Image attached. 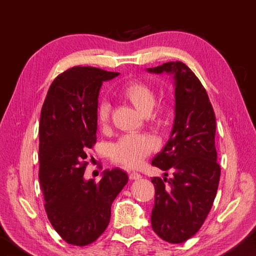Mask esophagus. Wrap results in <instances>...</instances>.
Here are the masks:
<instances>
[{
    "mask_svg": "<svg viewBox=\"0 0 256 256\" xmlns=\"http://www.w3.org/2000/svg\"><path fill=\"white\" fill-rule=\"evenodd\" d=\"M128 177H130V180H140V178H142V176L138 174V172H130L128 174Z\"/></svg>",
    "mask_w": 256,
    "mask_h": 256,
    "instance_id": "esophagus-1",
    "label": "esophagus"
}]
</instances>
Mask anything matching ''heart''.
I'll list each match as a JSON object with an SVG mask.
<instances>
[{
	"instance_id": "obj_1",
	"label": "heart",
	"mask_w": 256,
	"mask_h": 256,
	"mask_svg": "<svg viewBox=\"0 0 256 256\" xmlns=\"http://www.w3.org/2000/svg\"><path fill=\"white\" fill-rule=\"evenodd\" d=\"M120 96L131 104L141 115L148 116L156 106V94L154 89L144 82L131 81L120 90ZM110 104L102 102L96 110L97 123L106 128L110 120ZM158 148V141L149 134H126L110 146L112 162L125 167H138L144 159Z\"/></svg>"
}]
</instances>
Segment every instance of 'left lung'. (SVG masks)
<instances>
[{"label":"left lung","mask_w":256,"mask_h":256,"mask_svg":"<svg viewBox=\"0 0 256 256\" xmlns=\"http://www.w3.org/2000/svg\"><path fill=\"white\" fill-rule=\"evenodd\" d=\"M146 70L174 76V124L166 146L151 162L162 170L172 168L174 172L170 180H151L156 190L151 226L162 240L180 244L201 228L218 190L216 116L204 86L183 62Z\"/></svg>","instance_id":"obj_1"}]
</instances>
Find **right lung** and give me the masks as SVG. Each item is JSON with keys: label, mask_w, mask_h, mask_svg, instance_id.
Returning a JSON list of instances; mask_svg holds the SVG:
<instances>
[{"label": "right lung", "mask_w": 256, "mask_h": 256, "mask_svg": "<svg viewBox=\"0 0 256 256\" xmlns=\"http://www.w3.org/2000/svg\"><path fill=\"white\" fill-rule=\"evenodd\" d=\"M92 66L60 73L47 92L40 122V182L52 226L68 244L86 246L105 232L110 206L126 185L124 170H104L99 182L84 178L86 151L96 144L99 90L118 76Z\"/></svg>", "instance_id": "right-lung-1"}]
</instances>
